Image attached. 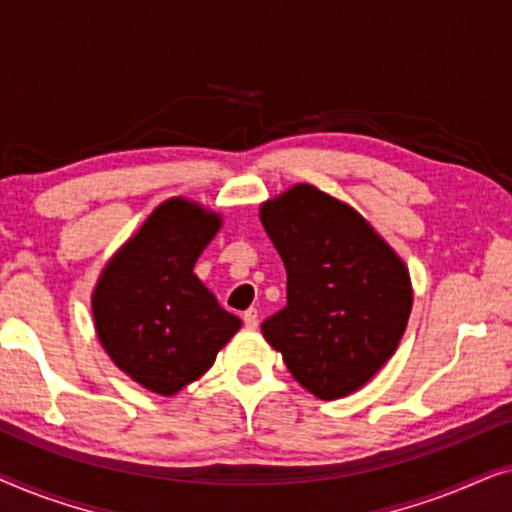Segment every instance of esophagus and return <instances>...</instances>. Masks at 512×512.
I'll return each instance as SVG.
<instances>
[{"label": "esophagus", "instance_id": "obj_1", "mask_svg": "<svg viewBox=\"0 0 512 512\" xmlns=\"http://www.w3.org/2000/svg\"><path fill=\"white\" fill-rule=\"evenodd\" d=\"M244 326H247V328H256L258 326V310H256V307H249V310L247 312H244Z\"/></svg>", "mask_w": 512, "mask_h": 512}]
</instances>
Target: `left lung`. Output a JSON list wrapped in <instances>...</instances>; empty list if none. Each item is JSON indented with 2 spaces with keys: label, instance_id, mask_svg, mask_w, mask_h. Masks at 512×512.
<instances>
[{
  "label": "left lung",
  "instance_id": "1",
  "mask_svg": "<svg viewBox=\"0 0 512 512\" xmlns=\"http://www.w3.org/2000/svg\"><path fill=\"white\" fill-rule=\"evenodd\" d=\"M286 268V305L261 324L321 401L361 389L396 352L412 310L405 263L345 202L296 184L261 205Z\"/></svg>",
  "mask_w": 512,
  "mask_h": 512
}]
</instances>
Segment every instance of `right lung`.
<instances>
[{
	"instance_id": "obj_1",
	"label": "right lung",
	"mask_w": 512,
	"mask_h": 512,
	"mask_svg": "<svg viewBox=\"0 0 512 512\" xmlns=\"http://www.w3.org/2000/svg\"><path fill=\"white\" fill-rule=\"evenodd\" d=\"M219 228L221 216L198 202L165 200L97 279V338L153 394L172 396L205 375L242 326L193 272Z\"/></svg>"
}]
</instances>
